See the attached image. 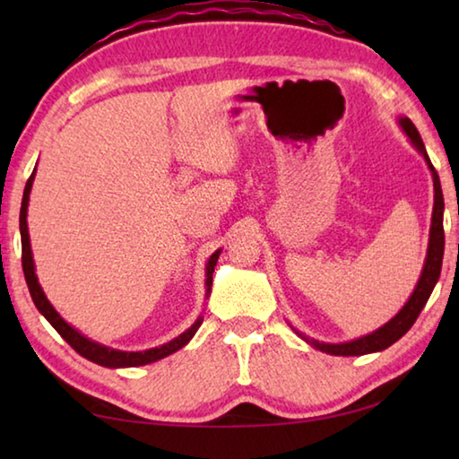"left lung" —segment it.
<instances>
[{"instance_id": "left-lung-1", "label": "left lung", "mask_w": 459, "mask_h": 459, "mask_svg": "<svg viewBox=\"0 0 459 459\" xmlns=\"http://www.w3.org/2000/svg\"><path fill=\"white\" fill-rule=\"evenodd\" d=\"M401 127L405 134L409 135L411 143L417 147V152L423 155L427 166L431 169L433 176V190H435V204H433V214H431V230H429V247H427V257H425V265L421 271V277H419L415 291L411 293V298L405 306H403L401 312L388 320L383 328L375 330L372 333H367V336L356 338L351 342H342V344H325V342H317V340H309L304 333H299L301 338L309 342L317 351H322L325 354H333V356H362V354H370V352H380L394 344L401 336H405L409 332L411 325L415 324V320L421 314V309L425 307L427 299L433 291L435 283H437L439 273H441V261H444V247H446V235H444V194H441V184H439V176L435 172V168L431 164L429 155L425 152L423 139L419 135L417 127L413 126V121L409 117H401L399 119Z\"/></svg>"}]
</instances>
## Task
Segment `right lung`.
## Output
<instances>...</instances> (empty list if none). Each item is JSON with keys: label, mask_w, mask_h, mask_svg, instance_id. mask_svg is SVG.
<instances>
[{"label": "right lung", "mask_w": 459, "mask_h": 459, "mask_svg": "<svg viewBox=\"0 0 459 459\" xmlns=\"http://www.w3.org/2000/svg\"><path fill=\"white\" fill-rule=\"evenodd\" d=\"M34 176H36V169L32 172V176L28 178L26 182V188H24V198H22V208H20V235H22V267H24V275H26V283H28V290L30 295H32L34 304L38 307V312H40L46 320L52 324V328L56 330L62 338H65L68 344H71L76 352L84 359L100 364V367H107V368H126V367H143V364H150L155 362L160 359H166V356L174 354L176 351H180L184 348L188 342L192 340L194 333L200 328L202 324V317H198L196 322H194L188 330L180 336L169 340L168 344L164 346H158V348H150V351H143V352H123V351H115V348H108L99 344V342H92L87 336H82L79 330H74L71 324H66L62 320L60 314L56 309L52 307V304L46 298L40 283H38V277H36V271H34V259H32V247H30V235H28V200H30V190H32V184H34ZM219 255H221V248L216 253H212V257L208 259L206 263V298L211 295L212 290V273H214V265L216 261H219Z\"/></svg>", "instance_id": "1"}]
</instances>
